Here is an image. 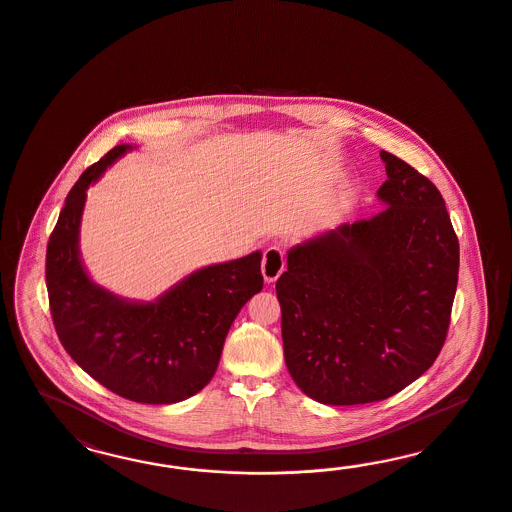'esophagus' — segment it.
Masks as SVG:
<instances>
[{
	"instance_id": "34e87169",
	"label": "esophagus",
	"mask_w": 512,
	"mask_h": 512,
	"mask_svg": "<svg viewBox=\"0 0 512 512\" xmlns=\"http://www.w3.org/2000/svg\"><path fill=\"white\" fill-rule=\"evenodd\" d=\"M261 270H263L264 281H266V283H274V281L281 276V272L285 270L283 251L276 248V246L266 249V251H264Z\"/></svg>"
}]
</instances>
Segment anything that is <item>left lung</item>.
Wrapping results in <instances>:
<instances>
[{
  "label": "left lung",
  "mask_w": 512,
  "mask_h": 512,
  "mask_svg": "<svg viewBox=\"0 0 512 512\" xmlns=\"http://www.w3.org/2000/svg\"><path fill=\"white\" fill-rule=\"evenodd\" d=\"M387 210L287 251L276 281L285 364L326 405L387 400L439 355L458 285L460 246L439 189L381 152Z\"/></svg>",
  "instance_id": "1"
}]
</instances>
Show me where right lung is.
Here are the masks:
<instances>
[{
    "label": "right lung",
    "mask_w": 512,
    "mask_h": 512,
    "mask_svg": "<svg viewBox=\"0 0 512 512\" xmlns=\"http://www.w3.org/2000/svg\"><path fill=\"white\" fill-rule=\"evenodd\" d=\"M131 150L112 148L65 199L48 240L50 313L65 351L103 387L131 402H182L210 383L238 311L261 293L263 253L195 270L154 302L97 285L78 249L86 191Z\"/></svg>",
    "instance_id": "right-lung-1"
}]
</instances>
